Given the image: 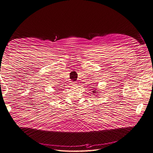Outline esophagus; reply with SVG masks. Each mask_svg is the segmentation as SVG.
<instances>
[{"label": "esophagus", "instance_id": "esophagus-1", "mask_svg": "<svg viewBox=\"0 0 153 153\" xmlns=\"http://www.w3.org/2000/svg\"><path fill=\"white\" fill-rule=\"evenodd\" d=\"M72 84H75V82H73Z\"/></svg>", "mask_w": 153, "mask_h": 153}]
</instances>
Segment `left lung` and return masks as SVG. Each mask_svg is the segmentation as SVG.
<instances>
[{
  "instance_id": "8db88e82",
  "label": "left lung",
  "mask_w": 153,
  "mask_h": 153,
  "mask_svg": "<svg viewBox=\"0 0 153 153\" xmlns=\"http://www.w3.org/2000/svg\"><path fill=\"white\" fill-rule=\"evenodd\" d=\"M95 92H96V91H92V92H94V93H96ZM96 92H97V91H96Z\"/></svg>"
}]
</instances>
